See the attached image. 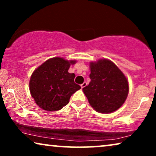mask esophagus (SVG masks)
I'll use <instances>...</instances> for the list:
<instances>
[{"mask_svg":"<svg viewBox=\"0 0 156 156\" xmlns=\"http://www.w3.org/2000/svg\"><path fill=\"white\" fill-rule=\"evenodd\" d=\"M86 86H87V83L86 82H84L83 84H81V87H82V89H83L84 87H85Z\"/></svg>","mask_w":156,"mask_h":156,"instance_id":"esophagus-1","label":"esophagus"}]
</instances>
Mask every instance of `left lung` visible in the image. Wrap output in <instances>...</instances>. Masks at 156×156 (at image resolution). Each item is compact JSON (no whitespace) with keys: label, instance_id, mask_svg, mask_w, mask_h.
<instances>
[{"label":"left lung","instance_id":"8db88e82","mask_svg":"<svg viewBox=\"0 0 156 156\" xmlns=\"http://www.w3.org/2000/svg\"><path fill=\"white\" fill-rule=\"evenodd\" d=\"M91 82L83 88L90 105L98 112L119 109L129 94L127 79L117 66L108 59L90 63Z\"/></svg>","mask_w":156,"mask_h":156}]
</instances>
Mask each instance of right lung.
I'll use <instances>...</instances> for the list:
<instances>
[{
	"instance_id": "add662e5",
	"label": "right lung",
	"mask_w": 156,
	"mask_h": 156,
	"mask_svg": "<svg viewBox=\"0 0 156 156\" xmlns=\"http://www.w3.org/2000/svg\"><path fill=\"white\" fill-rule=\"evenodd\" d=\"M75 62L54 57L34 71L30 80V91L40 108L48 112L61 109L69 103L71 96L81 89L74 81L75 74L68 72L70 65Z\"/></svg>"
}]
</instances>
